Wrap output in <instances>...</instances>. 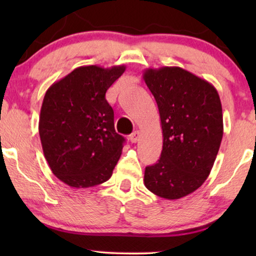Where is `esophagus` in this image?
Listing matches in <instances>:
<instances>
[{
	"label": "esophagus",
	"instance_id": "obj_1",
	"mask_svg": "<svg viewBox=\"0 0 256 256\" xmlns=\"http://www.w3.org/2000/svg\"><path fill=\"white\" fill-rule=\"evenodd\" d=\"M138 138H140V132L135 130L132 134L129 135V141H130L132 143H136L138 141Z\"/></svg>",
	"mask_w": 256,
	"mask_h": 256
}]
</instances>
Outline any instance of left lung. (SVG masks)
<instances>
[{
  "mask_svg": "<svg viewBox=\"0 0 256 256\" xmlns=\"http://www.w3.org/2000/svg\"><path fill=\"white\" fill-rule=\"evenodd\" d=\"M143 79L157 102L163 132L160 157L146 168L144 185L160 198H183L202 186L219 152V94L208 82L177 66L148 68Z\"/></svg>",
  "mask_w": 256,
  "mask_h": 256,
  "instance_id": "8db88e82",
  "label": "left lung"
}]
</instances>
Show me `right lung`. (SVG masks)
I'll return each mask as SVG.
<instances>
[{"mask_svg":"<svg viewBox=\"0 0 256 256\" xmlns=\"http://www.w3.org/2000/svg\"><path fill=\"white\" fill-rule=\"evenodd\" d=\"M124 70L80 66L45 93L38 124L43 152L52 174L68 186H96L113 174L124 138L115 132L106 92Z\"/></svg>","mask_w":256,"mask_h":256,"instance_id":"1","label":"right lung"}]
</instances>
